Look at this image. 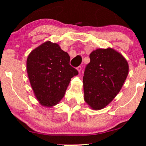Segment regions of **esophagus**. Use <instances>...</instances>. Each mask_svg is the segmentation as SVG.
Instances as JSON below:
<instances>
[{"label":"esophagus","mask_w":146,"mask_h":146,"mask_svg":"<svg viewBox=\"0 0 146 146\" xmlns=\"http://www.w3.org/2000/svg\"><path fill=\"white\" fill-rule=\"evenodd\" d=\"M76 69L78 70V72L80 73V72L81 70H82V67L80 66H78V67L76 68Z\"/></svg>","instance_id":"1"}]
</instances>
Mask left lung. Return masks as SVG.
<instances>
[{
    "label": "left lung",
    "mask_w": 146,
    "mask_h": 146,
    "mask_svg": "<svg viewBox=\"0 0 146 146\" xmlns=\"http://www.w3.org/2000/svg\"><path fill=\"white\" fill-rule=\"evenodd\" d=\"M90 58L83 77L84 100L93 110H101L120 91L128 74V64L111 48L96 50Z\"/></svg>",
    "instance_id": "obj_1"
}]
</instances>
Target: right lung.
I'll list each match as a JSON object with an SVG mask.
<instances>
[{
    "mask_svg": "<svg viewBox=\"0 0 146 146\" xmlns=\"http://www.w3.org/2000/svg\"><path fill=\"white\" fill-rule=\"evenodd\" d=\"M68 54L58 44L46 42L34 50L27 61L30 82L38 100L52 106L62 98L71 78L78 72L70 64Z\"/></svg>",
    "mask_w": 146,
    "mask_h": 146,
    "instance_id": "add662e5",
    "label": "right lung"
}]
</instances>
